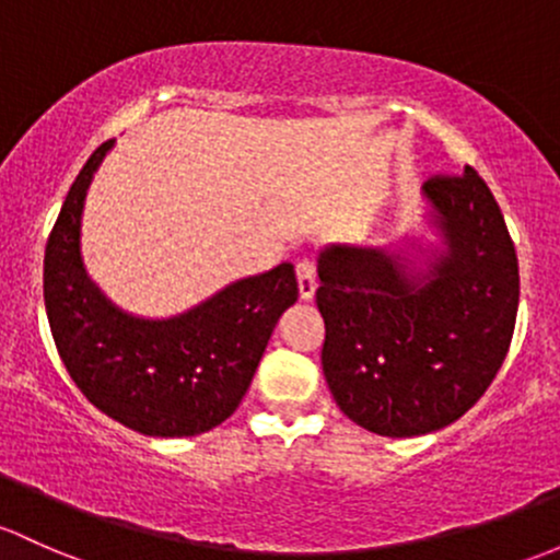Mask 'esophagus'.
Here are the masks:
<instances>
[{"mask_svg":"<svg viewBox=\"0 0 560 560\" xmlns=\"http://www.w3.org/2000/svg\"><path fill=\"white\" fill-rule=\"evenodd\" d=\"M295 273H298L300 300L314 298V292H316V265L311 260H300L295 265Z\"/></svg>","mask_w":560,"mask_h":560,"instance_id":"34e87169","label":"esophagus"}]
</instances>
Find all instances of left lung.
<instances>
[{
  "mask_svg": "<svg viewBox=\"0 0 560 560\" xmlns=\"http://www.w3.org/2000/svg\"><path fill=\"white\" fill-rule=\"evenodd\" d=\"M438 244H329L316 305L338 408L381 438L438 432L482 397L513 340L517 257L475 168L423 182Z\"/></svg>",
  "mask_w": 560,
  "mask_h": 560,
  "instance_id": "obj_1",
  "label": "left lung"
}]
</instances>
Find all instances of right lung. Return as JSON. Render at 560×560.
<instances>
[{"mask_svg": "<svg viewBox=\"0 0 560 560\" xmlns=\"http://www.w3.org/2000/svg\"><path fill=\"white\" fill-rule=\"evenodd\" d=\"M115 139L69 187L45 246V311L78 388L102 413L150 438H192L231 419L279 316L298 300L292 262L222 287L168 319L117 308L88 276L80 222L88 187Z\"/></svg>", "mask_w": 560, "mask_h": 560, "instance_id": "add662e5", "label": "right lung"}]
</instances>
